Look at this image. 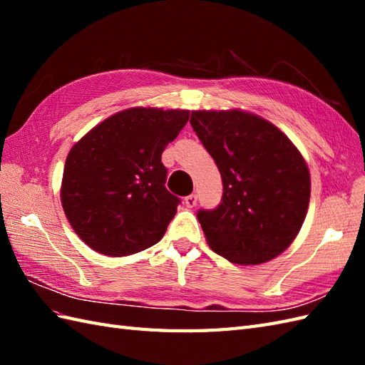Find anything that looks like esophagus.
Masks as SVG:
<instances>
[{
	"label": "esophagus",
	"instance_id": "1",
	"mask_svg": "<svg viewBox=\"0 0 365 365\" xmlns=\"http://www.w3.org/2000/svg\"><path fill=\"white\" fill-rule=\"evenodd\" d=\"M197 204V195H190L185 197V205H187L188 208H192Z\"/></svg>",
	"mask_w": 365,
	"mask_h": 365
}]
</instances>
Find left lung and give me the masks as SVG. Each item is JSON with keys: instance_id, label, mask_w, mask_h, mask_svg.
<instances>
[{"instance_id": "1", "label": "left lung", "mask_w": 365, "mask_h": 365, "mask_svg": "<svg viewBox=\"0 0 365 365\" xmlns=\"http://www.w3.org/2000/svg\"><path fill=\"white\" fill-rule=\"evenodd\" d=\"M191 127L222 178V199L197 220L224 259L257 265L285 251L304 222L311 177L273 123L243 111H192Z\"/></svg>"}]
</instances>
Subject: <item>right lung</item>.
Returning <instances> with one entry per match:
<instances>
[{
  "label": "right lung",
  "mask_w": 365,
  "mask_h": 365,
  "mask_svg": "<svg viewBox=\"0 0 365 365\" xmlns=\"http://www.w3.org/2000/svg\"><path fill=\"white\" fill-rule=\"evenodd\" d=\"M190 111L131 108L98 123L68 152L61 202L92 250L122 257L158 243L180 199L166 190L161 153Z\"/></svg>",
  "instance_id": "1"
}]
</instances>
